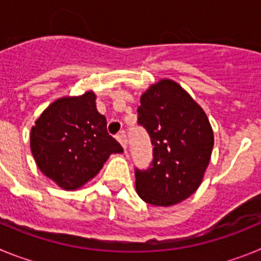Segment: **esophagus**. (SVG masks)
I'll return each mask as SVG.
<instances>
[{
  "instance_id": "34e87169",
  "label": "esophagus",
  "mask_w": 261,
  "mask_h": 261,
  "mask_svg": "<svg viewBox=\"0 0 261 261\" xmlns=\"http://www.w3.org/2000/svg\"><path fill=\"white\" fill-rule=\"evenodd\" d=\"M117 141L120 142V145L124 147V150L126 149V144H128V140H126V135L124 132H121L120 135H117Z\"/></svg>"
}]
</instances>
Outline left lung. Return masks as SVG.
Here are the masks:
<instances>
[{"instance_id": "8db88e82", "label": "left lung", "mask_w": 261, "mask_h": 261, "mask_svg": "<svg viewBox=\"0 0 261 261\" xmlns=\"http://www.w3.org/2000/svg\"><path fill=\"white\" fill-rule=\"evenodd\" d=\"M138 124L150 135L153 162L136 168V191L147 204L171 206L197 191L211 162L213 129L201 106L163 78L141 95Z\"/></svg>"}]
</instances>
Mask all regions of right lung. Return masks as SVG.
Here are the masks:
<instances>
[{
  "label": "right lung",
  "instance_id": "1",
  "mask_svg": "<svg viewBox=\"0 0 261 261\" xmlns=\"http://www.w3.org/2000/svg\"><path fill=\"white\" fill-rule=\"evenodd\" d=\"M96 95L64 96L50 103L30 135L36 166L60 188L74 191L91 180L111 154L123 147L107 132V120L96 110Z\"/></svg>",
  "mask_w": 261,
  "mask_h": 261
}]
</instances>
